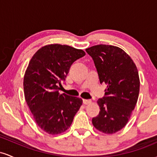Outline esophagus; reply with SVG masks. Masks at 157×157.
<instances>
[{
    "label": "esophagus",
    "mask_w": 157,
    "mask_h": 157,
    "mask_svg": "<svg viewBox=\"0 0 157 157\" xmlns=\"http://www.w3.org/2000/svg\"><path fill=\"white\" fill-rule=\"evenodd\" d=\"M82 102L85 105H88V104H90L91 102V100H82Z\"/></svg>",
    "instance_id": "34e87169"
}]
</instances>
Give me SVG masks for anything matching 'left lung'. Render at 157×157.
<instances>
[{
    "mask_svg": "<svg viewBox=\"0 0 157 157\" xmlns=\"http://www.w3.org/2000/svg\"><path fill=\"white\" fill-rule=\"evenodd\" d=\"M92 57L100 83L107 84L105 95L97 100L100 113L94 126L111 134L121 130L130 119L137 102L140 78L134 61L120 48L97 45L86 49Z\"/></svg>",
    "mask_w": 157,
    "mask_h": 157,
    "instance_id": "left-lung-1",
    "label": "left lung"
}]
</instances>
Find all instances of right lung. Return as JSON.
<instances>
[{"label": "right lung", "mask_w": 157, "mask_h": 157, "mask_svg": "<svg viewBox=\"0 0 157 157\" xmlns=\"http://www.w3.org/2000/svg\"><path fill=\"white\" fill-rule=\"evenodd\" d=\"M85 55L81 49L51 44L40 48L29 63L23 78L25 99L36 123L48 134L67 130L82 105V99L59 90L73 63Z\"/></svg>", "instance_id": "add662e5"}]
</instances>
